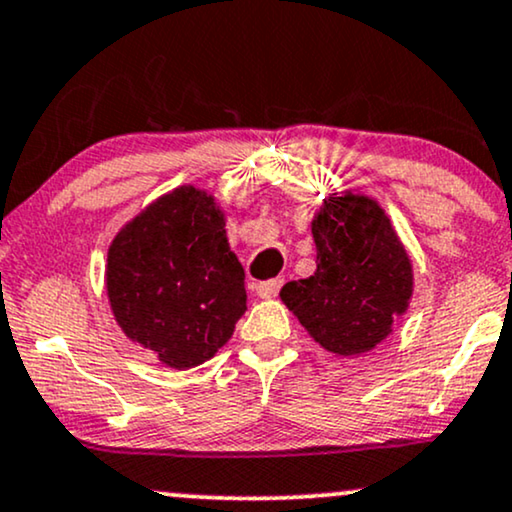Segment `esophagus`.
<instances>
[{
    "mask_svg": "<svg viewBox=\"0 0 512 512\" xmlns=\"http://www.w3.org/2000/svg\"><path fill=\"white\" fill-rule=\"evenodd\" d=\"M281 286H283V278H269V281H262L260 286H257V295H260L262 300H271V297L278 295Z\"/></svg>",
    "mask_w": 512,
    "mask_h": 512,
    "instance_id": "34e87169",
    "label": "esophagus"
}]
</instances>
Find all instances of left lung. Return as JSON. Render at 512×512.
<instances>
[{
    "label": "left lung",
    "instance_id": "left-lung-1",
    "mask_svg": "<svg viewBox=\"0 0 512 512\" xmlns=\"http://www.w3.org/2000/svg\"><path fill=\"white\" fill-rule=\"evenodd\" d=\"M312 236L316 271L286 283L283 304L328 352H371L409 309L413 267L404 243L385 210L352 191L323 200Z\"/></svg>",
    "mask_w": 512,
    "mask_h": 512
}]
</instances>
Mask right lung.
<instances>
[{"label":"right lung","mask_w":512,"mask_h":512,"mask_svg":"<svg viewBox=\"0 0 512 512\" xmlns=\"http://www.w3.org/2000/svg\"><path fill=\"white\" fill-rule=\"evenodd\" d=\"M215 196L179 186L127 222L108 248L106 290L129 340L170 368L212 359L245 314V271Z\"/></svg>","instance_id":"1"}]
</instances>
